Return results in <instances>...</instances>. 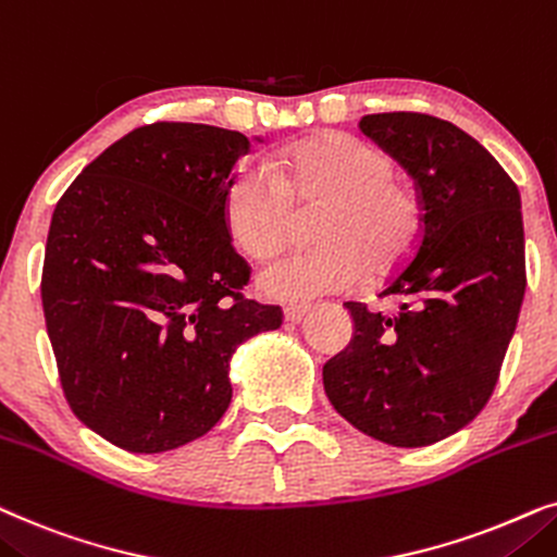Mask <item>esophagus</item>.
<instances>
[{"instance_id": "esophagus-1", "label": "esophagus", "mask_w": 557, "mask_h": 557, "mask_svg": "<svg viewBox=\"0 0 557 557\" xmlns=\"http://www.w3.org/2000/svg\"><path fill=\"white\" fill-rule=\"evenodd\" d=\"M306 315H308V306H287L285 308V318L290 323H300Z\"/></svg>"}]
</instances>
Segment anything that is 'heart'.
Segmentation results:
<instances>
[{
  "mask_svg": "<svg viewBox=\"0 0 557 557\" xmlns=\"http://www.w3.org/2000/svg\"><path fill=\"white\" fill-rule=\"evenodd\" d=\"M325 203L315 224L321 247L283 257L259 272V290L306 302L346 293L372 274L397 270L418 244L422 209L410 185L392 177L380 147L351 135H321L285 147L274 175L257 165L234 173L224 193V224L244 255L267 262L290 239L298 209Z\"/></svg>",
  "mask_w": 557,
  "mask_h": 557,
  "instance_id": "b5f03b06",
  "label": "heart"
}]
</instances>
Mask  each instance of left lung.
<instances>
[{
  "label": "left lung",
  "mask_w": 557,
  "mask_h": 557,
  "mask_svg": "<svg viewBox=\"0 0 557 557\" xmlns=\"http://www.w3.org/2000/svg\"><path fill=\"white\" fill-rule=\"evenodd\" d=\"M361 132L418 188V251L380 293L395 313L346 302L354 338L325 361L341 418L374 441L422 448L469 425L492 397L520 318V190L471 135L418 111L367 114Z\"/></svg>",
  "instance_id": "8db88e82"
}]
</instances>
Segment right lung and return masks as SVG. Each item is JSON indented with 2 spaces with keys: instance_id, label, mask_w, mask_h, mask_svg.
Wrapping results in <instances>:
<instances>
[{
  "instance_id": "obj_1",
  "label": "right lung",
  "mask_w": 557,
  "mask_h": 557,
  "mask_svg": "<svg viewBox=\"0 0 557 557\" xmlns=\"http://www.w3.org/2000/svg\"><path fill=\"white\" fill-rule=\"evenodd\" d=\"M249 147L211 124H147L88 162L53 211L40 293L63 395L132 454L209 433L232 403L236 346L283 325L280 306L244 298L249 264L224 224Z\"/></svg>"
}]
</instances>
